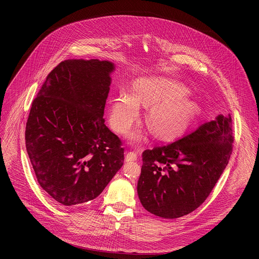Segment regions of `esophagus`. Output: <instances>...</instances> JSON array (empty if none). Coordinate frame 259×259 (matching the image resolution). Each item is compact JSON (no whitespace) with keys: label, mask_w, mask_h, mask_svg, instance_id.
Listing matches in <instances>:
<instances>
[{"label":"esophagus","mask_w":259,"mask_h":259,"mask_svg":"<svg viewBox=\"0 0 259 259\" xmlns=\"http://www.w3.org/2000/svg\"><path fill=\"white\" fill-rule=\"evenodd\" d=\"M138 159V154L135 152H128L126 154V160L127 161H134Z\"/></svg>","instance_id":"esophagus-1"}]
</instances>
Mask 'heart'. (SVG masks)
<instances>
[{"label":"heart","mask_w":259,"mask_h":259,"mask_svg":"<svg viewBox=\"0 0 259 259\" xmlns=\"http://www.w3.org/2000/svg\"><path fill=\"white\" fill-rule=\"evenodd\" d=\"M185 89L167 80H142L134 87L133 97L119 93L111 103L110 124L125 134L139 116V105L151 108L147 120L156 138L172 140L180 137L197 115L196 105L184 99Z\"/></svg>","instance_id":"heart-1"}]
</instances>
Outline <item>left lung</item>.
I'll list each match as a JSON object with an SVG mask.
<instances>
[{
  "instance_id": "1",
  "label": "left lung",
  "mask_w": 259,
  "mask_h": 259,
  "mask_svg": "<svg viewBox=\"0 0 259 259\" xmlns=\"http://www.w3.org/2000/svg\"><path fill=\"white\" fill-rule=\"evenodd\" d=\"M231 115H219L173 143L143 152L138 193L143 207L179 219L207 199L233 151Z\"/></svg>"
}]
</instances>
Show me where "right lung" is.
<instances>
[{"instance_id": "right-lung-1", "label": "right lung", "mask_w": 259, "mask_h": 259, "mask_svg": "<svg viewBox=\"0 0 259 259\" xmlns=\"http://www.w3.org/2000/svg\"><path fill=\"white\" fill-rule=\"evenodd\" d=\"M112 63L61 62L33 100L25 142L38 185L61 205L98 197L124 164V148L105 125Z\"/></svg>"}]
</instances>
